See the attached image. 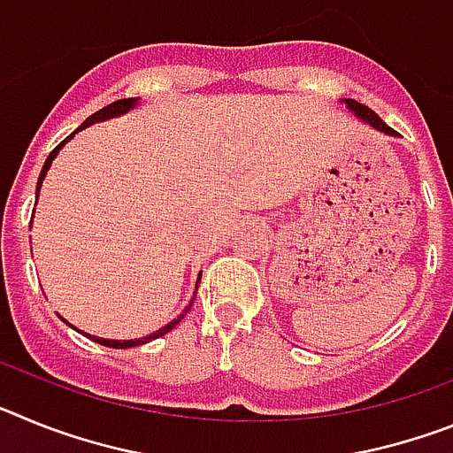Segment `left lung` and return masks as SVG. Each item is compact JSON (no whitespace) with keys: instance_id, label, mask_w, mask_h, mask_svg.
<instances>
[{"instance_id":"obj_1","label":"left lung","mask_w":453,"mask_h":453,"mask_svg":"<svg viewBox=\"0 0 453 453\" xmlns=\"http://www.w3.org/2000/svg\"><path fill=\"white\" fill-rule=\"evenodd\" d=\"M340 102L345 104L347 111H349V113H354L356 118L361 119L363 124H367V127H372V129L379 131V134L397 135V134H395V131L390 129V127H388L386 122H383L381 118H379V115L374 113V111H370V108H367L365 104H358V102H356V99H340Z\"/></svg>"}]
</instances>
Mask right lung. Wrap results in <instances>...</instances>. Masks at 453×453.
I'll use <instances>...</instances> for the list:
<instances>
[{
  "mask_svg": "<svg viewBox=\"0 0 453 453\" xmlns=\"http://www.w3.org/2000/svg\"><path fill=\"white\" fill-rule=\"evenodd\" d=\"M138 102H140L138 97H131V99H119V102L108 104V106H104L102 111H97V113H95V115H90V118H88L86 122H83L81 127H79L77 131H72V134L67 135L65 140H63L61 145L56 147V150L51 151L50 156H47L45 165H42V172H40V177H38V188H35V197H38V195H40V186H42V181H45L47 172H50V167H51V161H54L56 156H58V151L63 150V145H65V142H70V140L74 138V135H77L79 131H81V129H86V127H90V124H95V122H104V119L119 118V115L129 113V111H134V108L138 106ZM199 279H202V274H199ZM195 290H197V286H195ZM195 297H197V292H195V295H192V299H190V302H188V306L183 308V313L179 315V318H174V319H172L170 324H165V326H163V329L154 331V334L145 335V338H134V340H108V338H99V335H90V334H86V335H88V338H92V340H95V342H99V345H104V347H113V349H127V347H138V345H145V342H151V340L161 338V335H165L167 331H172V329H174V326H177V324L181 322V319H183V315H186L188 311H190V306H192V302H195ZM61 319H63V318H61ZM63 322H65V324H70V322H67V319H63ZM70 326H72V324H70ZM72 329H74V326H72Z\"/></svg>",
  "mask_w": 453,
  "mask_h": 453,
  "instance_id": "obj_1",
  "label": "right lung"
}]
</instances>
